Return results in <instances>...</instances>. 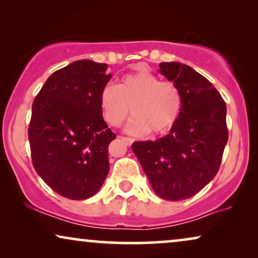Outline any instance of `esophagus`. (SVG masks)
<instances>
[{
	"label": "esophagus",
	"instance_id": "1",
	"mask_svg": "<svg viewBox=\"0 0 258 258\" xmlns=\"http://www.w3.org/2000/svg\"><path fill=\"white\" fill-rule=\"evenodd\" d=\"M119 139L124 141L126 146H132L133 142H134V140H133V139H130V137H124V136H123V137H119Z\"/></svg>",
	"mask_w": 258,
	"mask_h": 258
}]
</instances>
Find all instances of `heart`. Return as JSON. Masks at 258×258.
I'll return each mask as SVG.
<instances>
[{
  "mask_svg": "<svg viewBox=\"0 0 258 258\" xmlns=\"http://www.w3.org/2000/svg\"><path fill=\"white\" fill-rule=\"evenodd\" d=\"M182 104L178 87L169 81H160L149 72L123 76L116 87H104L100 95L102 114L112 126L124 122L132 107L134 116L126 130L137 136L168 132L177 121Z\"/></svg>",
  "mask_w": 258,
  "mask_h": 258,
  "instance_id": "obj_1",
  "label": "heart"
}]
</instances>
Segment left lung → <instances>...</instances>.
<instances>
[{"label":"left lung","instance_id":"obj_1","mask_svg":"<svg viewBox=\"0 0 258 258\" xmlns=\"http://www.w3.org/2000/svg\"><path fill=\"white\" fill-rule=\"evenodd\" d=\"M160 73L181 90V114L168 135L132 148L155 194L175 202L194 196L217 174L228 142L227 107L191 67L162 62Z\"/></svg>","mask_w":258,"mask_h":258}]
</instances>
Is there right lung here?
<instances>
[{"label":"right lung","mask_w":258,"mask_h":258,"mask_svg":"<svg viewBox=\"0 0 258 258\" xmlns=\"http://www.w3.org/2000/svg\"><path fill=\"white\" fill-rule=\"evenodd\" d=\"M108 64L80 59L57 70L35 97L29 136L35 170L50 188L70 200H87L109 171L108 128L100 95L111 79Z\"/></svg>","instance_id":"add662e5"}]
</instances>
